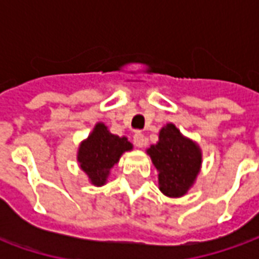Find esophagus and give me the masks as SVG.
Returning a JSON list of instances; mask_svg holds the SVG:
<instances>
[{
  "mask_svg": "<svg viewBox=\"0 0 259 259\" xmlns=\"http://www.w3.org/2000/svg\"><path fill=\"white\" fill-rule=\"evenodd\" d=\"M133 143H135L136 147L141 148V147L146 144V139H144V135H141L140 132L135 133V136H133Z\"/></svg>",
  "mask_w": 259,
  "mask_h": 259,
  "instance_id": "esophagus-1",
  "label": "esophagus"
}]
</instances>
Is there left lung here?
Instances as JSON below:
<instances>
[{
	"instance_id": "obj_1",
	"label": "left lung",
	"mask_w": 259,
	"mask_h": 259,
	"mask_svg": "<svg viewBox=\"0 0 259 259\" xmlns=\"http://www.w3.org/2000/svg\"><path fill=\"white\" fill-rule=\"evenodd\" d=\"M158 143L147 154L158 170V185L162 194L180 198L194 186L201 172L202 151L200 146L182 135L174 123H166L159 130Z\"/></svg>"
}]
</instances>
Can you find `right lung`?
Listing matches in <instances>:
<instances>
[{
	"label": "right lung",
	"instance_id": "1",
	"mask_svg": "<svg viewBox=\"0 0 259 259\" xmlns=\"http://www.w3.org/2000/svg\"><path fill=\"white\" fill-rule=\"evenodd\" d=\"M132 150L133 144L127 137L112 135L105 123L98 122L89 137L80 143L77 162L91 185L101 187L108 182L111 169L119 162L120 157Z\"/></svg>",
	"mask_w": 259,
	"mask_h": 259
}]
</instances>
